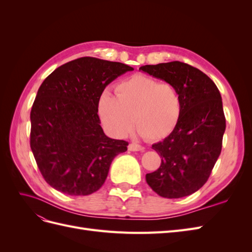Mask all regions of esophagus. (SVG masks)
Wrapping results in <instances>:
<instances>
[{"label":"esophagus","instance_id":"esophagus-1","mask_svg":"<svg viewBox=\"0 0 252 252\" xmlns=\"http://www.w3.org/2000/svg\"><path fill=\"white\" fill-rule=\"evenodd\" d=\"M128 149L130 151H144V147L136 143H130L128 145Z\"/></svg>","mask_w":252,"mask_h":252}]
</instances>
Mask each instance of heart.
I'll use <instances>...</instances> for the list:
<instances>
[{
	"instance_id": "1",
	"label": "heart",
	"mask_w": 252,
	"mask_h": 252,
	"mask_svg": "<svg viewBox=\"0 0 252 252\" xmlns=\"http://www.w3.org/2000/svg\"><path fill=\"white\" fill-rule=\"evenodd\" d=\"M116 94L105 90L97 100L98 116L112 136L123 138L134 122L145 139L158 141L169 135L179 123L181 96L170 83H159L139 73L120 82Z\"/></svg>"
}]
</instances>
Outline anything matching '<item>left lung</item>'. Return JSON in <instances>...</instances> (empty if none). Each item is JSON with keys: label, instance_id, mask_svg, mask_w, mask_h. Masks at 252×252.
<instances>
[{"label": "left lung", "instance_id": "left-lung-1", "mask_svg": "<svg viewBox=\"0 0 252 252\" xmlns=\"http://www.w3.org/2000/svg\"><path fill=\"white\" fill-rule=\"evenodd\" d=\"M140 70L172 84L182 104L174 130L152 145L162 163L146 174L147 184L167 199L192 194L207 182L222 150L226 120L220 91L208 75L179 61L145 65Z\"/></svg>", "mask_w": 252, "mask_h": 252}]
</instances>
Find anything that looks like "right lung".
<instances>
[{"label": "right lung", "mask_w": 252, "mask_h": 252, "mask_svg": "<svg viewBox=\"0 0 252 252\" xmlns=\"http://www.w3.org/2000/svg\"><path fill=\"white\" fill-rule=\"evenodd\" d=\"M133 68L84 57L51 72L30 112V147L48 184L69 195L100 189L112 159L128 142L110 139L101 127L97 100L105 87Z\"/></svg>", "instance_id": "add662e5"}]
</instances>
